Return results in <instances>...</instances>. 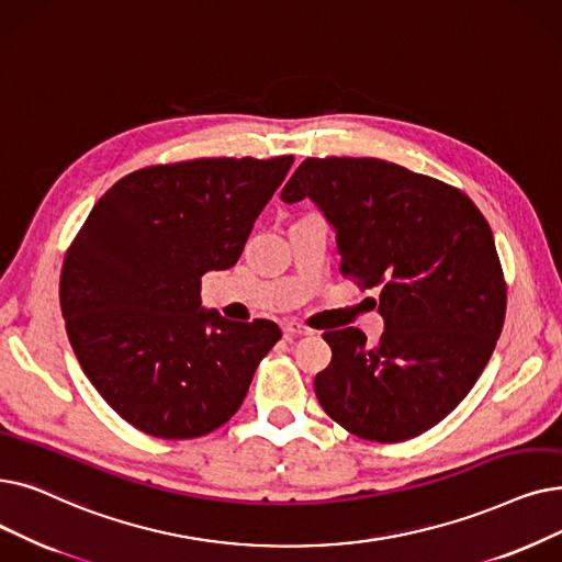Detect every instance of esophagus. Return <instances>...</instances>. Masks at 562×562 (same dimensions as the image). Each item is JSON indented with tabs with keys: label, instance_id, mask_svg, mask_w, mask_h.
<instances>
[{
	"label": "esophagus",
	"instance_id": "esophagus-1",
	"mask_svg": "<svg viewBox=\"0 0 562 562\" xmlns=\"http://www.w3.org/2000/svg\"><path fill=\"white\" fill-rule=\"evenodd\" d=\"M282 330H284L286 335H296V337L312 335V328H307L305 324H299V322H284V324H282Z\"/></svg>",
	"mask_w": 562,
	"mask_h": 562
}]
</instances>
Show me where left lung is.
Listing matches in <instances>:
<instances>
[{
	"label": "left lung",
	"instance_id": "left-lung-1",
	"mask_svg": "<svg viewBox=\"0 0 562 562\" xmlns=\"http://www.w3.org/2000/svg\"><path fill=\"white\" fill-rule=\"evenodd\" d=\"M312 200L335 229L339 271L376 289L385 330L324 333L333 360L314 379L328 416L379 443L441 423L490 362L505 322L494 234L461 190L379 158H307L282 202Z\"/></svg>",
	"mask_w": 562,
	"mask_h": 562
}]
</instances>
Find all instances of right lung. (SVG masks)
<instances>
[{"instance_id":"right-lung-1","label":"right lung","mask_w":562,"mask_h":562,"mask_svg":"<svg viewBox=\"0 0 562 562\" xmlns=\"http://www.w3.org/2000/svg\"><path fill=\"white\" fill-rule=\"evenodd\" d=\"M294 156L198 158L119 179L91 209L64 259L59 301L87 379L121 418L156 438L225 425L273 322L204 310L209 271L232 268Z\"/></svg>"}]
</instances>
